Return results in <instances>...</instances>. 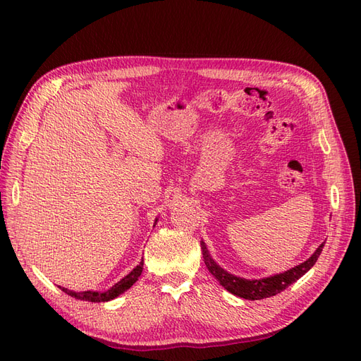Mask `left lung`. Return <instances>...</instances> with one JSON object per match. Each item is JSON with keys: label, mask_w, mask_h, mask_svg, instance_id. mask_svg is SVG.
Here are the masks:
<instances>
[{"label": "left lung", "mask_w": 361, "mask_h": 361, "mask_svg": "<svg viewBox=\"0 0 361 361\" xmlns=\"http://www.w3.org/2000/svg\"><path fill=\"white\" fill-rule=\"evenodd\" d=\"M324 243L319 245V248L313 252L310 259H307L304 263L298 264L283 274H275L271 276L260 278V280H246V278L233 275L230 272H226L225 269H222V267L212 259V255L207 250V245H205L202 240H201V250H202L204 263L207 266L209 272L219 281V284L224 287V289H226L235 296L243 298V300L257 301V300H263V298L275 296L280 292H283L284 289H287V287L293 284L296 280H300V278L310 271L313 264L317 262L319 255L322 252Z\"/></svg>", "instance_id": "1"}]
</instances>
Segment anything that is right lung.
Masks as SVG:
<instances>
[{
  "label": "right lung",
  "instance_id": "obj_1",
  "mask_svg": "<svg viewBox=\"0 0 361 361\" xmlns=\"http://www.w3.org/2000/svg\"><path fill=\"white\" fill-rule=\"evenodd\" d=\"M157 221H159V219H156V222H154V226H156ZM142 269H143V260H142L128 275L123 276L121 281H118L115 286L110 287V289L106 290V292H94V290L74 292V290L66 289V287H60V286H59V287H60V289L63 290L65 293H68L69 296L75 298V300L89 301V302H107V301L115 300V298H118L119 295H122L126 290H128L130 287L139 280V276H140V274H142Z\"/></svg>",
  "mask_w": 361,
  "mask_h": 361
}]
</instances>
